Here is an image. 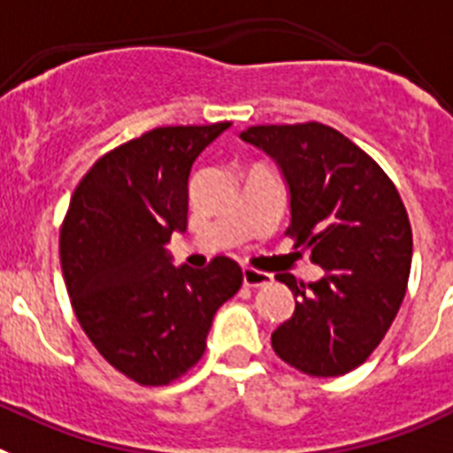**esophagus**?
Here are the masks:
<instances>
[{
    "label": "esophagus",
    "mask_w": 453,
    "mask_h": 453,
    "mask_svg": "<svg viewBox=\"0 0 453 453\" xmlns=\"http://www.w3.org/2000/svg\"><path fill=\"white\" fill-rule=\"evenodd\" d=\"M273 280V275L266 273V271L253 269V266H243V285L246 287H262L269 285Z\"/></svg>",
    "instance_id": "34e87169"
}]
</instances>
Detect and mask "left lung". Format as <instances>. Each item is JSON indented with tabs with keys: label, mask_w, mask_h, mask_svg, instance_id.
<instances>
[{
	"label": "left lung",
	"mask_w": 453,
	"mask_h": 453,
	"mask_svg": "<svg viewBox=\"0 0 453 453\" xmlns=\"http://www.w3.org/2000/svg\"><path fill=\"white\" fill-rule=\"evenodd\" d=\"M246 143L273 157L292 194L294 249L324 269L314 282L278 273L296 308L271 335L275 356L310 376L360 367L390 330L406 296L412 230L388 173L324 123L255 125Z\"/></svg>",
	"instance_id": "8db88e82"
}]
</instances>
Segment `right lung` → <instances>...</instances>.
Returning a JSON list of instances; mask_svg holds the SVG:
<instances>
[{"label": "right lung", "instance_id": "right-lung-1", "mask_svg": "<svg viewBox=\"0 0 453 453\" xmlns=\"http://www.w3.org/2000/svg\"><path fill=\"white\" fill-rule=\"evenodd\" d=\"M230 125L141 134L102 155L70 198L58 253L74 317L134 383L168 385L196 367L216 310L242 287V266L226 255L194 271L164 250L187 230L196 157Z\"/></svg>", "mask_w": 453, "mask_h": 453}]
</instances>
